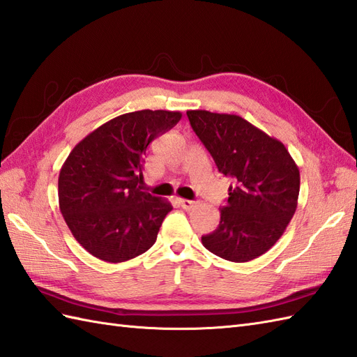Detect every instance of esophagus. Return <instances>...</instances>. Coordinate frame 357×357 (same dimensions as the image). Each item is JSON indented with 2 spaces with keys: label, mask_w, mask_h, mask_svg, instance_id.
I'll return each instance as SVG.
<instances>
[{
  "label": "esophagus",
  "mask_w": 357,
  "mask_h": 357,
  "mask_svg": "<svg viewBox=\"0 0 357 357\" xmlns=\"http://www.w3.org/2000/svg\"><path fill=\"white\" fill-rule=\"evenodd\" d=\"M179 205H181L182 208H184V210L190 211V210H193V208H195V206H196V202H195V201H188V199H181V201H179Z\"/></svg>",
  "instance_id": "1"
}]
</instances>
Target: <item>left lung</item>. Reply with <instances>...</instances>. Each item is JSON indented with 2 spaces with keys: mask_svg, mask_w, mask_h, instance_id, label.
<instances>
[{
  "mask_svg": "<svg viewBox=\"0 0 357 357\" xmlns=\"http://www.w3.org/2000/svg\"><path fill=\"white\" fill-rule=\"evenodd\" d=\"M222 175L234 179L216 231L202 236L210 252L245 263L269 251L294 218L300 170L284 144L234 114L187 111Z\"/></svg>",
  "mask_w": 357,
  "mask_h": 357,
  "instance_id": "obj_1",
  "label": "left lung"
}]
</instances>
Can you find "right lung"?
<instances>
[{
  "instance_id": "1",
  "label": "right lung",
  "mask_w": 357,
  "mask_h": 357,
  "mask_svg": "<svg viewBox=\"0 0 357 357\" xmlns=\"http://www.w3.org/2000/svg\"><path fill=\"white\" fill-rule=\"evenodd\" d=\"M178 111H135L91 132L59 173V208L74 238L103 261L121 263L156 242L167 199L141 192L147 146L181 120Z\"/></svg>"
}]
</instances>
